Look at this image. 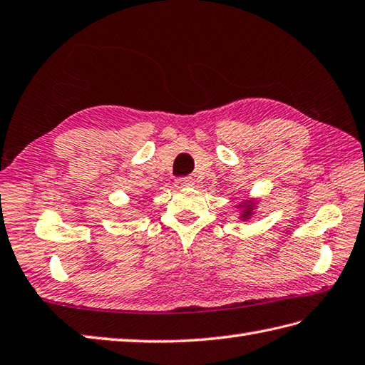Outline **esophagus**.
<instances>
[{
    "label": "esophagus",
    "mask_w": 365,
    "mask_h": 365,
    "mask_svg": "<svg viewBox=\"0 0 365 365\" xmlns=\"http://www.w3.org/2000/svg\"><path fill=\"white\" fill-rule=\"evenodd\" d=\"M178 189H184V187H192L193 185V180L192 178H180V180L175 181Z\"/></svg>",
    "instance_id": "34e87169"
}]
</instances>
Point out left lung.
Listing matches in <instances>:
<instances>
[{"label":"left lung","instance_id":"1","mask_svg":"<svg viewBox=\"0 0 365 365\" xmlns=\"http://www.w3.org/2000/svg\"><path fill=\"white\" fill-rule=\"evenodd\" d=\"M257 203H259L257 198H250V200H244L242 203H237L236 206H232V207H236V209L240 210V214H239L240 222H248L250 218L255 215Z\"/></svg>","mask_w":365,"mask_h":365}]
</instances>
